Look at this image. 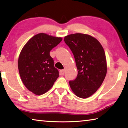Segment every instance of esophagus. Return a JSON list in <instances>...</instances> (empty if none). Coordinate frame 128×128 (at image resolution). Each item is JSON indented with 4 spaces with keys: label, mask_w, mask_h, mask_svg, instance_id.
I'll return each mask as SVG.
<instances>
[{
    "label": "esophagus",
    "mask_w": 128,
    "mask_h": 128,
    "mask_svg": "<svg viewBox=\"0 0 128 128\" xmlns=\"http://www.w3.org/2000/svg\"><path fill=\"white\" fill-rule=\"evenodd\" d=\"M60 74H61V75H62V76L64 75V73H65V70H64V69H62V70H60Z\"/></svg>",
    "instance_id": "obj_1"
}]
</instances>
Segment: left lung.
<instances>
[{"mask_svg": "<svg viewBox=\"0 0 128 128\" xmlns=\"http://www.w3.org/2000/svg\"><path fill=\"white\" fill-rule=\"evenodd\" d=\"M64 41L73 52L78 70L69 85L76 96L86 98L100 87L107 73L106 55L101 44L89 34H70Z\"/></svg>", "mask_w": 128, "mask_h": 128, "instance_id": "obj_1", "label": "left lung"}]
</instances>
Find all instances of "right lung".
I'll return each mask as SVG.
<instances>
[{
	"instance_id": "right-lung-1",
	"label": "right lung",
	"mask_w": 128,
	"mask_h": 128,
	"mask_svg": "<svg viewBox=\"0 0 128 128\" xmlns=\"http://www.w3.org/2000/svg\"><path fill=\"white\" fill-rule=\"evenodd\" d=\"M62 40V38L40 33L30 38L22 48L18 70L25 87L34 94H45L59 77L50 52Z\"/></svg>"
}]
</instances>
